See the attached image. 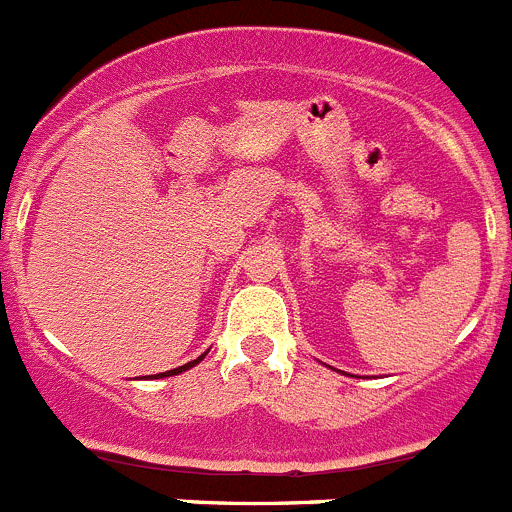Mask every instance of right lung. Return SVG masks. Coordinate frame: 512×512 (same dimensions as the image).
Segmentation results:
<instances>
[{
    "label": "right lung",
    "mask_w": 512,
    "mask_h": 512,
    "mask_svg": "<svg viewBox=\"0 0 512 512\" xmlns=\"http://www.w3.org/2000/svg\"><path fill=\"white\" fill-rule=\"evenodd\" d=\"M204 356H206V353H204ZM204 356H199V358H196V361H189V363H184V366L174 368V371H166V373H156V376H154V378H164V376H176V373H181V371H189V368H194V366H196V363H199V361H204Z\"/></svg>",
    "instance_id": "obj_1"
}]
</instances>
